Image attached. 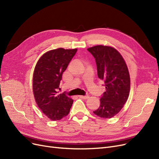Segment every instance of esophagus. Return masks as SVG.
Segmentation results:
<instances>
[{"instance_id":"esophagus-1","label":"esophagus","mask_w":159,"mask_h":159,"mask_svg":"<svg viewBox=\"0 0 159 159\" xmlns=\"http://www.w3.org/2000/svg\"><path fill=\"white\" fill-rule=\"evenodd\" d=\"M79 97L80 98H82V99H88L89 98V95H80Z\"/></svg>"}]
</instances>
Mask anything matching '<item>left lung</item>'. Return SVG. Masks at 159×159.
Masks as SVG:
<instances>
[{
    "instance_id": "8db88e82",
    "label": "left lung",
    "mask_w": 159,
    "mask_h": 159,
    "mask_svg": "<svg viewBox=\"0 0 159 159\" xmlns=\"http://www.w3.org/2000/svg\"><path fill=\"white\" fill-rule=\"evenodd\" d=\"M88 50L95 57L98 78L105 87L100 106L93 113L102 118H111L121 110L129 98L130 76L127 66L114 48L98 45Z\"/></svg>"
}]
</instances>
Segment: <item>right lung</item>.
Listing matches in <instances>:
<instances>
[{
	"instance_id": "obj_1",
	"label": "right lung",
	"mask_w": 159,
	"mask_h": 159,
	"mask_svg": "<svg viewBox=\"0 0 159 159\" xmlns=\"http://www.w3.org/2000/svg\"><path fill=\"white\" fill-rule=\"evenodd\" d=\"M78 49L57 48L47 52L36 65L33 74V92L38 107L52 121L68 115L73 99L58 90L62 74Z\"/></svg>"
}]
</instances>
